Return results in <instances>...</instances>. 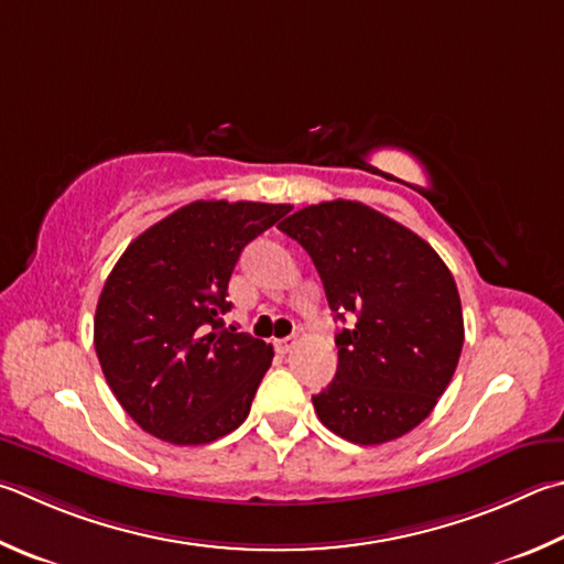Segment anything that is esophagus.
Wrapping results in <instances>:
<instances>
[{
	"instance_id": "1",
	"label": "esophagus",
	"mask_w": 564,
	"mask_h": 564,
	"mask_svg": "<svg viewBox=\"0 0 564 564\" xmlns=\"http://www.w3.org/2000/svg\"><path fill=\"white\" fill-rule=\"evenodd\" d=\"M293 345H295V337H279V340H275V350L285 355L293 350Z\"/></svg>"
}]
</instances>
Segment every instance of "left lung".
Wrapping results in <instances>:
<instances>
[{
  "label": "left lung",
  "mask_w": 564,
  "mask_h": 564,
  "mask_svg": "<svg viewBox=\"0 0 564 564\" xmlns=\"http://www.w3.org/2000/svg\"><path fill=\"white\" fill-rule=\"evenodd\" d=\"M279 229L308 251L337 321L355 323L335 335L337 372L313 397L317 419L362 446L412 432L464 347L452 271L422 237L362 202L311 204Z\"/></svg>",
  "instance_id": "1"
}]
</instances>
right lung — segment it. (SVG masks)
<instances>
[{
	"label": "right lung",
	"mask_w": 564,
	"mask_h": 564,
	"mask_svg": "<svg viewBox=\"0 0 564 564\" xmlns=\"http://www.w3.org/2000/svg\"><path fill=\"white\" fill-rule=\"evenodd\" d=\"M289 209L192 202L142 231L112 265L96 308V355L120 406L148 434L199 446L249 416L273 347L224 327L221 315L243 247Z\"/></svg>",
	"instance_id": "obj_1"
}]
</instances>
